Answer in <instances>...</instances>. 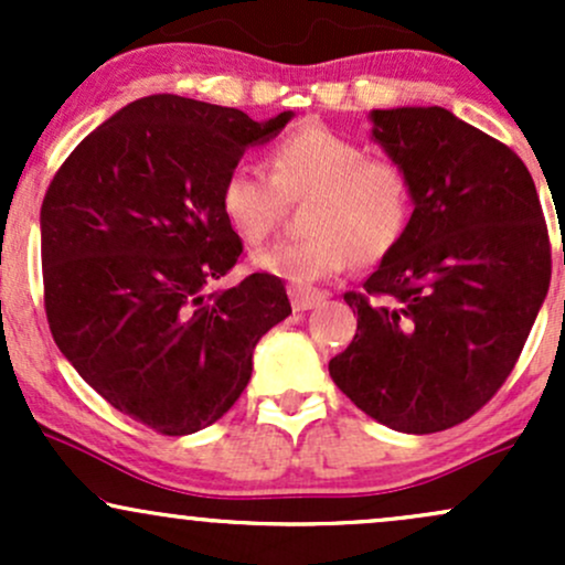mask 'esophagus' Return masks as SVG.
Wrapping results in <instances>:
<instances>
[{
  "mask_svg": "<svg viewBox=\"0 0 565 565\" xmlns=\"http://www.w3.org/2000/svg\"><path fill=\"white\" fill-rule=\"evenodd\" d=\"M289 297H291V308L295 310H310L323 300L321 291L305 289V287H289Z\"/></svg>",
  "mask_w": 565,
  "mask_h": 565,
  "instance_id": "obj_1",
  "label": "esophagus"
}]
</instances>
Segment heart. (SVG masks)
I'll return each instance as SVG.
<instances>
[{
  "label": "heart",
  "instance_id": "heart-1",
  "mask_svg": "<svg viewBox=\"0 0 565 565\" xmlns=\"http://www.w3.org/2000/svg\"><path fill=\"white\" fill-rule=\"evenodd\" d=\"M270 178L236 164L220 183V212L246 244H260L281 223L287 201H305L300 242H284L252 255L265 274L295 287L345 270L353 257L377 263L398 246L414 210L406 167L372 157L366 146L321 125H305L270 148Z\"/></svg>",
  "mask_w": 565,
  "mask_h": 565
}]
</instances>
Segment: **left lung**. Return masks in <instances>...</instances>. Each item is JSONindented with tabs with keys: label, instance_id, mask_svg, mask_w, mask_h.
Segmentation results:
<instances>
[{
	"label": "left lung",
	"instance_id": "8db88e82",
	"mask_svg": "<svg viewBox=\"0 0 565 565\" xmlns=\"http://www.w3.org/2000/svg\"><path fill=\"white\" fill-rule=\"evenodd\" d=\"M369 119L412 178L414 212L364 291L345 295L359 329L329 374L372 419L425 436L472 417L515 366L550 289L547 225L504 142L440 106Z\"/></svg>",
	"mask_w": 565,
	"mask_h": 565
}]
</instances>
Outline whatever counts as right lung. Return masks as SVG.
<instances>
[{
    "mask_svg": "<svg viewBox=\"0 0 565 565\" xmlns=\"http://www.w3.org/2000/svg\"><path fill=\"white\" fill-rule=\"evenodd\" d=\"M268 121L180 95L129 103L89 132L42 201L44 308L55 345L114 408L161 436L217 423L260 337L291 313L281 278L206 291L242 255L220 183Z\"/></svg>",
    "mask_w": 565,
    "mask_h": 565,
    "instance_id": "add662e5",
    "label": "right lung"
}]
</instances>
